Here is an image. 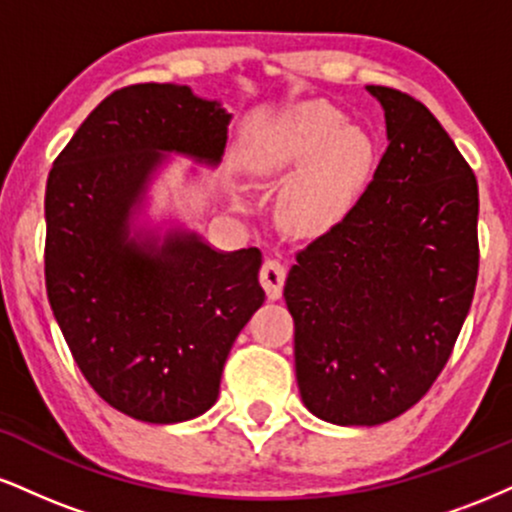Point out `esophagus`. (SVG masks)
<instances>
[{
	"label": "esophagus",
	"instance_id": "esophagus-1",
	"mask_svg": "<svg viewBox=\"0 0 512 512\" xmlns=\"http://www.w3.org/2000/svg\"><path fill=\"white\" fill-rule=\"evenodd\" d=\"M284 281H286L284 264L276 262V260H264L262 269H260V284H262V289L267 291L269 301H276V298H281V291H284Z\"/></svg>",
	"mask_w": 512,
	"mask_h": 512
}]
</instances>
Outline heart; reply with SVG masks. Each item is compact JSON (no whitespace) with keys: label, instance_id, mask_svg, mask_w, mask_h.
Listing matches in <instances>:
<instances>
[{"label":"heart","instance_id":"b5f03b06","mask_svg":"<svg viewBox=\"0 0 512 512\" xmlns=\"http://www.w3.org/2000/svg\"><path fill=\"white\" fill-rule=\"evenodd\" d=\"M252 170L279 178V216L296 236H322L342 223L366 195L378 144L363 127L325 101H301L279 110L252 139Z\"/></svg>","mask_w":512,"mask_h":512}]
</instances>
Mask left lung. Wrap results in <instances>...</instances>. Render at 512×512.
<instances>
[{"label":"left lung","instance_id":"8db88e82","mask_svg":"<svg viewBox=\"0 0 512 512\" xmlns=\"http://www.w3.org/2000/svg\"><path fill=\"white\" fill-rule=\"evenodd\" d=\"M366 91L385 110L387 151L361 202L298 252L284 286L301 399L337 426L385 424L426 395L479 272L472 168L424 103Z\"/></svg>","mask_w":512,"mask_h":512}]
</instances>
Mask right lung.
<instances>
[{
    "label": "right lung",
    "instance_id": "1",
    "mask_svg": "<svg viewBox=\"0 0 512 512\" xmlns=\"http://www.w3.org/2000/svg\"><path fill=\"white\" fill-rule=\"evenodd\" d=\"M231 117L190 86L120 88L50 170L52 315L93 390L146 424H180L214 407L231 346L264 303L257 248L221 252L190 228L137 223L170 154L219 166Z\"/></svg>",
    "mask_w": 512,
    "mask_h": 512
}]
</instances>
